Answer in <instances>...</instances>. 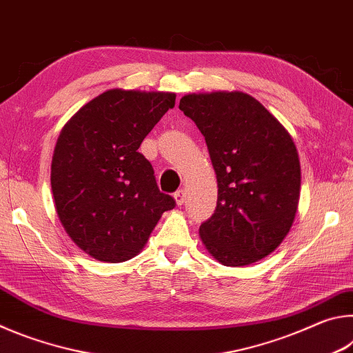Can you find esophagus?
I'll return each instance as SVG.
<instances>
[{"mask_svg":"<svg viewBox=\"0 0 353 353\" xmlns=\"http://www.w3.org/2000/svg\"><path fill=\"white\" fill-rule=\"evenodd\" d=\"M185 198H187V193H185L183 190H179L174 193V201H176L177 205H182L185 202Z\"/></svg>","mask_w":353,"mask_h":353,"instance_id":"esophagus-1","label":"esophagus"}]
</instances>
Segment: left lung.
Here are the masks:
<instances>
[{
    "label": "left lung",
    "instance_id": "1",
    "mask_svg": "<svg viewBox=\"0 0 353 353\" xmlns=\"http://www.w3.org/2000/svg\"><path fill=\"white\" fill-rule=\"evenodd\" d=\"M179 109L205 137L216 172V208L199 227L208 254L232 268L265 259L296 218L301 162L292 137L243 92L190 93Z\"/></svg>",
    "mask_w": 353,
    "mask_h": 353
}]
</instances>
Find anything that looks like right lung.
<instances>
[{
    "instance_id": "obj_1",
    "label": "right lung",
    "mask_w": 353,
    "mask_h": 353,
    "mask_svg": "<svg viewBox=\"0 0 353 353\" xmlns=\"http://www.w3.org/2000/svg\"><path fill=\"white\" fill-rule=\"evenodd\" d=\"M174 103L170 92L112 88L82 105L61 130L51 163L56 212L73 243L94 260H130L163 212L174 208L139 152Z\"/></svg>"
}]
</instances>
